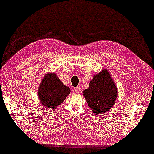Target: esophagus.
<instances>
[{
    "label": "esophagus",
    "instance_id": "obj_1",
    "mask_svg": "<svg viewBox=\"0 0 154 154\" xmlns=\"http://www.w3.org/2000/svg\"><path fill=\"white\" fill-rule=\"evenodd\" d=\"M74 91L75 93H80L81 91V88L80 87V86H78V87H76L74 89Z\"/></svg>",
    "mask_w": 154,
    "mask_h": 154
}]
</instances>
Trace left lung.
I'll return each instance as SVG.
<instances>
[{"label":"left lung","instance_id":"obj_1","mask_svg":"<svg viewBox=\"0 0 154 154\" xmlns=\"http://www.w3.org/2000/svg\"><path fill=\"white\" fill-rule=\"evenodd\" d=\"M83 96L96 115L105 114L111 109L118 97V89L108 70L93 76L89 88L83 91Z\"/></svg>","mask_w":154,"mask_h":154}]
</instances>
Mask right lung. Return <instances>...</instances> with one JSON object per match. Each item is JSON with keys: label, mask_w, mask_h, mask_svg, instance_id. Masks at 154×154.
<instances>
[{"label": "right lung", "mask_w": 154, "mask_h": 154, "mask_svg": "<svg viewBox=\"0 0 154 154\" xmlns=\"http://www.w3.org/2000/svg\"><path fill=\"white\" fill-rule=\"evenodd\" d=\"M70 93V88L63 84L57 75L55 73H48L40 82L38 96L44 107L55 110Z\"/></svg>", "instance_id": "obj_1"}]
</instances>
